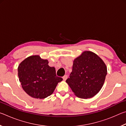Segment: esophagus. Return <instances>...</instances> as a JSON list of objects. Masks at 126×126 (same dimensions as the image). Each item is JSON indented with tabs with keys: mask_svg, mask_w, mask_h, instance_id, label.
<instances>
[{
	"mask_svg": "<svg viewBox=\"0 0 126 126\" xmlns=\"http://www.w3.org/2000/svg\"><path fill=\"white\" fill-rule=\"evenodd\" d=\"M67 78H68V76L67 75H65V76H64L63 77V79L64 80H66V79H67Z\"/></svg>",
	"mask_w": 126,
	"mask_h": 126,
	"instance_id": "esophagus-1",
	"label": "esophagus"
}]
</instances>
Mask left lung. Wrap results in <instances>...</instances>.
Returning a JSON list of instances; mask_svg holds the SVG:
<instances>
[{"label": "left lung", "instance_id": "8db88e82", "mask_svg": "<svg viewBox=\"0 0 126 126\" xmlns=\"http://www.w3.org/2000/svg\"><path fill=\"white\" fill-rule=\"evenodd\" d=\"M107 73L106 64L91 51H84L73 61L72 72L66 80L77 97L87 99L99 92Z\"/></svg>", "mask_w": 126, "mask_h": 126}]
</instances>
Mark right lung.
I'll use <instances>...</instances> for the list:
<instances>
[{"label": "right lung", "instance_id": "1", "mask_svg": "<svg viewBox=\"0 0 126 126\" xmlns=\"http://www.w3.org/2000/svg\"><path fill=\"white\" fill-rule=\"evenodd\" d=\"M48 63L47 59L35 55L27 57L19 65V80L23 89L31 97L46 98L63 80L56 76L55 68L49 66Z\"/></svg>", "mask_w": 126, "mask_h": 126}]
</instances>
